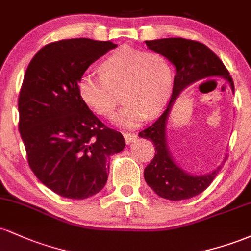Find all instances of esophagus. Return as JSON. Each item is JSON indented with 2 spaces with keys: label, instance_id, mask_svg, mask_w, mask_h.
<instances>
[{
  "label": "esophagus",
  "instance_id": "34e87169",
  "mask_svg": "<svg viewBox=\"0 0 251 251\" xmlns=\"http://www.w3.org/2000/svg\"><path fill=\"white\" fill-rule=\"evenodd\" d=\"M123 135H124V139H125L126 144L132 143L133 140L137 139V134L131 133V132H125V133H123Z\"/></svg>",
  "mask_w": 251,
  "mask_h": 251
}]
</instances>
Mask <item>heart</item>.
<instances>
[{
  "mask_svg": "<svg viewBox=\"0 0 251 251\" xmlns=\"http://www.w3.org/2000/svg\"><path fill=\"white\" fill-rule=\"evenodd\" d=\"M100 73L83 74L77 85L83 102L99 116L109 118L119 105L116 122L134 127L145 117L152 118L169 102L174 74L169 60L157 51L122 47L100 63Z\"/></svg>",
  "mask_w": 251,
  "mask_h": 251,
  "instance_id": "1",
  "label": "heart"
}]
</instances>
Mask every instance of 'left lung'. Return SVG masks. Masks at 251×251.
I'll use <instances>...</instances> for the list:
<instances>
[{"label":"left lung","mask_w":251,"mask_h":251,"mask_svg":"<svg viewBox=\"0 0 251 251\" xmlns=\"http://www.w3.org/2000/svg\"><path fill=\"white\" fill-rule=\"evenodd\" d=\"M146 46L174 63L176 75L168 107L152 125L139 133L142 138L151 140L155 150L153 159L144 170V177L150 188L162 198L169 201L189 200L208 188L222 166L209 175L191 176L176 165L165 138V125L170 109L180 92L196 81L211 76H222L230 83L232 91L234 81L220 57L204 43L181 37H170L146 41Z\"/></svg>","instance_id":"8db88e82"}]
</instances>
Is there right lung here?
Listing matches in <instances>:
<instances>
[{
    "mask_svg": "<svg viewBox=\"0 0 251 251\" xmlns=\"http://www.w3.org/2000/svg\"><path fill=\"white\" fill-rule=\"evenodd\" d=\"M111 41L50 42L34 55L19 96V131L31 171L55 194L85 200L101 191L120 132L100 122L77 91L86 70L116 48Z\"/></svg>",
    "mask_w": 251,
    "mask_h": 251,
    "instance_id": "obj_1",
    "label": "right lung"
}]
</instances>
